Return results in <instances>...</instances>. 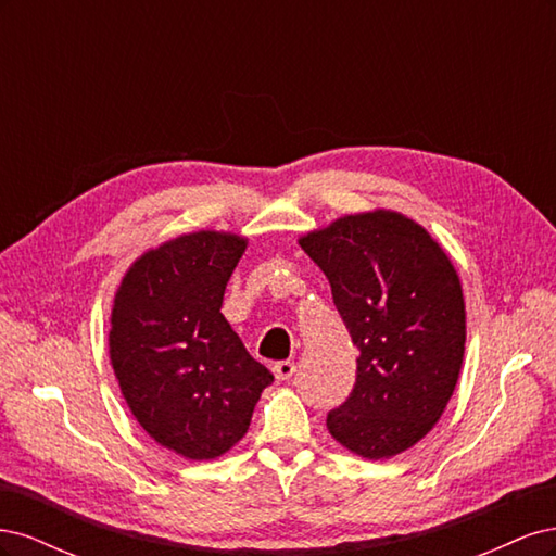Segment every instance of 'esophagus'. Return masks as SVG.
<instances>
[{
	"label": "esophagus",
	"instance_id": "obj_1",
	"mask_svg": "<svg viewBox=\"0 0 556 556\" xmlns=\"http://www.w3.org/2000/svg\"><path fill=\"white\" fill-rule=\"evenodd\" d=\"M294 371H296V366H294V362H278V364H274V376H276V380H280V382H285V380H290L292 376H294Z\"/></svg>",
	"mask_w": 556,
	"mask_h": 556
}]
</instances>
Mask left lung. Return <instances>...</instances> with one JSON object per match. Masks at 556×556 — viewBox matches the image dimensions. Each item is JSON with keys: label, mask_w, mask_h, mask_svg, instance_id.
Segmentation results:
<instances>
[{"label": "left lung", "mask_w": 556, "mask_h": 556, "mask_svg": "<svg viewBox=\"0 0 556 556\" xmlns=\"http://www.w3.org/2000/svg\"><path fill=\"white\" fill-rule=\"evenodd\" d=\"M323 268L357 345V382L327 429L364 459H390L439 422L459 380L464 292L447 252L396 211L343 215L299 239Z\"/></svg>", "instance_id": "8db88e82"}]
</instances>
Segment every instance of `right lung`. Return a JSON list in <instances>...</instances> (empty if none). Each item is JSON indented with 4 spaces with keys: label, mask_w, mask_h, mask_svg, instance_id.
Listing matches in <instances>:
<instances>
[{
    "label": "right lung",
    "mask_w": 556,
    "mask_h": 556,
    "mask_svg": "<svg viewBox=\"0 0 556 556\" xmlns=\"http://www.w3.org/2000/svg\"><path fill=\"white\" fill-rule=\"evenodd\" d=\"M245 237L199 229L146 250L113 299L109 355L131 415L185 459L229 452L248 433L271 371L220 313Z\"/></svg>",
    "instance_id": "1"
}]
</instances>
